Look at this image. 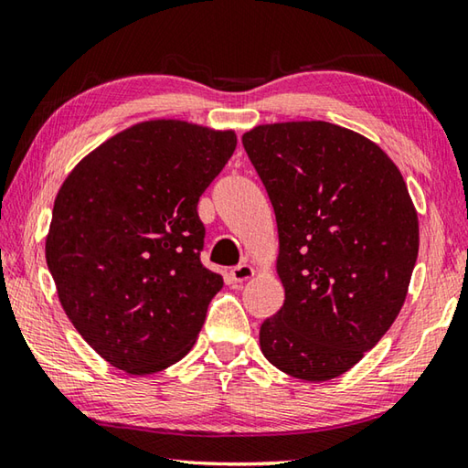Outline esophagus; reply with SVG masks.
Segmentation results:
<instances>
[{"mask_svg":"<svg viewBox=\"0 0 468 468\" xmlns=\"http://www.w3.org/2000/svg\"><path fill=\"white\" fill-rule=\"evenodd\" d=\"M254 275V269L250 267V264H236V267L230 271V277L232 281H236V283H242V281H249L250 277Z\"/></svg>","mask_w":468,"mask_h":468,"instance_id":"esophagus-1","label":"esophagus"}]
</instances>
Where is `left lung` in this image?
<instances>
[{
  "instance_id": "left-lung-1",
  "label": "left lung",
  "mask_w": 468,
  "mask_h": 468,
  "mask_svg": "<svg viewBox=\"0 0 468 468\" xmlns=\"http://www.w3.org/2000/svg\"><path fill=\"white\" fill-rule=\"evenodd\" d=\"M279 230L283 307L261 325L271 365L303 381L355 367L391 328L418 261V214L398 166L356 132L285 122L242 136Z\"/></svg>"
}]
</instances>
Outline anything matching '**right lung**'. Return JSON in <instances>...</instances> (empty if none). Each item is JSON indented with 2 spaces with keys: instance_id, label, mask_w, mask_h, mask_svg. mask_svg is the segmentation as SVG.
<instances>
[{
  "instance_id": "obj_1",
  "label": "right lung",
  "mask_w": 468,
  "mask_h": 468,
  "mask_svg": "<svg viewBox=\"0 0 468 468\" xmlns=\"http://www.w3.org/2000/svg\"><path fill=\"white\" fill-rule=\"evenodd\" d=\"M234 148V132L144 122L87 154L60 187L48 271L77 332L120 371H163L196 344L224 285L199 259L197 201Z\"/></svg>"
}]
</instances>
